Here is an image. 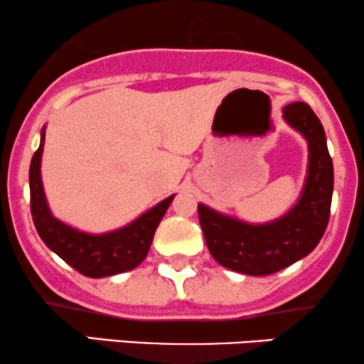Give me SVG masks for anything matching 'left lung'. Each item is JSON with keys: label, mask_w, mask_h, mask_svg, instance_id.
<instances>
[{"label": "left lung", "mask_w": 364, "mask_h": 364, "mask_svg": "<svg viewBox=\"0 0 364 364\" xmlns=\"http://www.w3.org/2000/svg\"><path fill=\"white\" fill-rule=\"evenodd\" d=\"M284 119L308 141V176L298 203L267 224H248L198 205L207 248L217 263L246 275H269L310 255L330 217L333 166L323 127L308 104L284 107Z\"/></svg>", "instance_id": "1"}]
</instances>
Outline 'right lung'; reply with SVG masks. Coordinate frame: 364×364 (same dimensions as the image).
<instances>
[{"instance_id": "right-lung-1", "label": "right lung", "mask_w": 364, "mask_h": 364, "mask_svg": "<svg viewBox=\"0 0 364 364\" xmlns=\"http://www.w3.org/2000/svg\"><path fill=\"white\" fill-rule=\"evenodd\" d=\"M43 150L44 129L41 133L39 149L32 157L28 183H31L32 219L46 246L75 270L92 279L107 277L139 267L147 257L157 225L173 202L174 195L162 200L124 228L104 235H87L58 220L49 210L43 179H41Z\"/></svg>"}]
</instances>
